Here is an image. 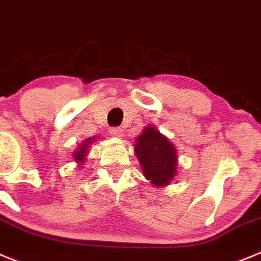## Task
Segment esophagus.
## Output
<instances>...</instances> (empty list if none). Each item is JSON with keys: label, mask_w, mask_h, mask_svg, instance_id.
<instances>
[{"label": "esophagus", "mask_w": 261, "mask_h": 261, "mask_svg": "<svg viewBox=\"0 0 261 261\" xmlns=\"http://www.w3.org/2000/svg\"><path fill=\"white\" fill-rule=\"evenodd\" d=\"M109 133L114 138H122V135H123V130L121 127H112L109 130Z\"/></svg>", "instance_id": "34e87169"}]
</instances>
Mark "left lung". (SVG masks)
I'll use <instances>...</instances> for the list:
<instances>
[{
	"label": "left lung",
	"instance_id": "obj_1",
	"mask_svg": "<svg viewBox=\"0 0 261 261\" xmlns=\"http://www.w3.org/2000/svg\"><path fill=\"white\" fill-rule=\"evenodd\" d=\"M134 153L139 160L143 175L154 187L168 186L178 173L177 148L153 125L145 126L135 139Z\"/></svg>",
	"mask_w": 261,
	"mask_h": 261
}]
</instances>
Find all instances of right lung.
I'll return each instance as SVG.
<instances>
[{
	"label": "right lung",
	"mask_w": 261,
	"mask_h": 261,
	"mask_svg": "<svg viewBox=\"0 0 261 261\" xmlns=\"http://www.w3.org/2000/svg\"><path fill=\"white\" fill-rule=\"evenodd\" d=\"M96 140H97V136H92V138H87V139H84L83 142L81 143V144L76 147V149H75L74 152H72V159H74V161L76 164H78V168L81 169L82 166L84 165V163H86L87 160V156H88V151H90V147L92 143H95ZM83 169V168H82Z\"/></svg>",
	"instance_id": "add662e5"
}]
</instances>
